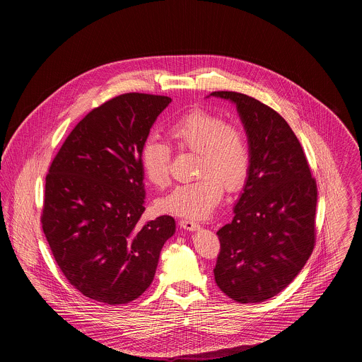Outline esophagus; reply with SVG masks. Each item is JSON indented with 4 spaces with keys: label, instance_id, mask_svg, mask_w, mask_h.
Segmentation results:
<instances>
[{
    "label": "esophagus",
    "instance_id": "34e87169",
    "mask_svg": "<svg viewBox=\"0 0 362 362\" xmlns=\"http://www.w3.org/2000/svg\"><path fill=\"white\" fill-rule=\"evenodd\" d=\"M179 225H180L182 228L187 229V230H197V229H199V224H198V223H195V221H192V220H187V218L180 220Z\"/></svg>",
    "mask_w": 362,
    "mask_h": 362
}]
</instances>
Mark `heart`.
<instances>
[{"mask_svg": "<svg viewBox=\"0 0 362 362\" xmlns=\"http://www.w3.org/2000/svg\"><path fill=\"white\" fill-rule=\"evenodd\" d=\"M167 138L180 152L197 153L198 177L180 185L158 201L164 213L201 218L223 198L225 189H240L251 171L252 149L240 124L226 122L223 115L197 108L167 127ZM173 149L157 138H148L141 149V168L146 180L164 189L171 180Z\"/></svg>", "mask_w": 362, "mask_h": 362, "instance_id": "b5f03b06", "label": "heart"}]
</instances>
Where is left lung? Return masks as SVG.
Returning <instances> with one entry per match:
<instances>
[{"mask_svg": "<svg viewBox=\"0 0 362 362\" xmlns=\"http://www.w3.org/2000/svg\"><path fill=\"white\" fill-rule=\"evenodd\" d=\"M210 95L236 103L252 149L233 220L217 232L214 279L238 303H262L284 291L313 251L316 179L298 138L276 110L239 92Z\"/></svg>", "mask_w": 362, "mask_h": 362, "instance_id": "obj_1", "label": "left lung"}]
</instances>
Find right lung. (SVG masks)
I'll return each mask as SVG.
<instances>
[{
    "label": "right lung",
    "instance_id": "right-lung-1",
    "mask_svg": "<svg viewBox=\"0 0 362 362\" xmlns=\"http://www.w3.org/2000/svg\"><path fill=\"white\" fill-rule=\"evenodd\" d=\"M171 98L130 92L89 111L46 175L40 223L65 278L86 297L127 304L153 281L171 216L145 211L141 149Z\"/></svg>",
    "mask_w": 362,
    "mask_h": 362
}]
</instances>
